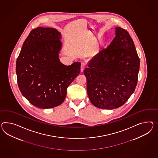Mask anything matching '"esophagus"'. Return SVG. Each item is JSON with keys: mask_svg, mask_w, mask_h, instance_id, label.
<instances>
[{"mask_svg": "<svg viewBox=\"0 0 158 158\" xmlns=\"http://www.w3.org/2000/svg\"><path fill=\"white\" fill-rule=\"evenodd\" d=\"M85 63H81V73L83 72V71H84V69H85Z\"/></svg>", "mask_w": 158, "mask_h": 158, "instance_id": "1", "label": "esophagus"}]
</instances>
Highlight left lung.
Returning a JSON list of instances; mask_svg holds the SVG:
<instances>
[{"instance_id": "obj_1", "label": "left lung", "mask_w": 158, "mask_h": 158, "mask_svg": "<svg viewBox=\"0 0 158 158\" xmlns=\"http://www.w3.org/2000/svg\"><path fill=\"white\" fill-rule=\"evenodd\" d=\"M139 67L140 59L129 33L116 27L110 44L91 59L84 70L92 104L107 110L124 104L135 91Z\"/></svg>"}]
</instances>
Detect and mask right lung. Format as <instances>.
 I'll use <instances>...</instances> for the list:
<instances>
[{"label": "right lung", "mask_w": 158, "mask_h": 158, "mask_svg": "<svg viewBox=\"0 0 158 158\" xmlns=\"http://www.w3.org/2000/svg\"><path fill=\"white\" fill-rule=\"evenodd\" d=\"M60 32L54 28L32 30L23 43L16 63L18 85L30 103L40 108L60 105L67 89L81 72V63L60 61Z\"/></svg>", "instance_id": "right-lung-1"}]
</instances>
